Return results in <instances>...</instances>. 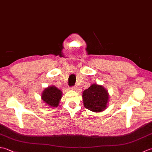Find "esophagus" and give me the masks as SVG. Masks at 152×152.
Segmentation results:
<instances>
[{
  "label": "esophagus",
  "instance_id": "34e87169",
  "mask_svg": "<svg viewBox=\"0 0 152 152\" xmlns=\"http://www.w3.org/2000/svg\"><path fill=\"white\" fill-rule=\"evenodd\" d=\"M71 89L73 90V91H76V90H77V87L76 86L71 87Z\"/></svg>",
  "mask_w": 152,
  "mask_h": 152
}]
</instances>
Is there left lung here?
Here are the masks:
<instances>
[{
    "label": "left lung",
    "mask_w": 152,
    "mask_h": 152,
    "mask_svg": "<svg viewBox=\"0 0 152 152\" xmlns=\"http://www.w3.org/2000/svg\"><path fill=\"white\" fill-rule=\"evenodd\" d=\"M85 108L95 112L104 111L109 101L108 91L102 86L93 83L82 94Z\"/></svg>",
    "instance_id": "1"
}]
</instances>
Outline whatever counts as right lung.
<instances>
[{
	"instance_id": "right-lung-1",
	"label": "right lung",
	"mask_w": 152,
	"mask_h": 152,
	"mask_svg": "<svg viewBox=\"0 0 152 152\" xmlns=\"http://www.w3.org/2000/svg\"><path fill=\"white\" fill-rule=\"evenodd\" d=\"M41 97L47 106L57 107L62 97V91L56 86H50L44 89Z\"/></svg>"
}]
</instances>
